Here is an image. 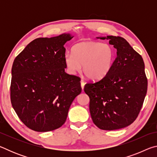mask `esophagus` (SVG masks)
I'll return each instance as SVG.
<instances>
[{
  "mask_svg": "<svg viewBox=\"0 0 157 157\" xmlns=\"http://www.w3.org/2000/svg\"><path fill=\"white\" fill-rule=\"evenodd\" d=\"M80 83H81V87H82V90H83V89H84V84H85L83 80H81Z\"/></svg>",
  "mask_w": 157,
  "mask_h": 157,
  "instance_id": "34e87169",
  "label": "esophagus"
}]
</instances>
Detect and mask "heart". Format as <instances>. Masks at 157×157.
I'll use <instances>...</instances> for the list:
<instances>
[{
	"mask_svg": "<svg viewBox=\"0 0 157 157\" xmlns=\"http://www.w3.org/2000/svg\"><path fill=\"white\" fill-rule=\"evenodd\" d=\"M72 53H66V66L71 73L79 72L82 68L87 78L100 79L107 75L113 65L115 53L113 48L101 42L89 41L73 46Z\"/></svg>",
	"mask_w": 157,
	"mask_h": 157,
	"instance_id": "heart-1",
	"label": "heart"
}]
</instances>
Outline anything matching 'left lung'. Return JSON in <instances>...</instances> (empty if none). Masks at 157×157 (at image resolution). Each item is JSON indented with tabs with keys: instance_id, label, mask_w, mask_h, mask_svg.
Segmentation results:
<instances>
[{
	"instance_id": "8db88e82",
	"label": "left lung",
	"mask_w": 157,
	"mask_h": 157,
	"mask_svg": "<svg viewBox=\"0 0 157 157\" xmlns=\"http://www.w3.org/2000/svg\"><path fill=\"white\" fill-rule=\"evenodd\" d=\"M100 39L109 40L117 50V57L105 78L85 84L84 92L90 98V113L94 123L101 129L124 128L136 119L147 94L144 62L123 37Z\"/></svg>"
}]
</instances>
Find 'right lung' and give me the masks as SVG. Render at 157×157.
Here are the masks:
<instances>
[{
	"label": "right lung",
	"instance_id": "add662e5",
	"mask_svg": "<svg viewBox=\"0 0 157 157\" xmlns=\"http://www.w3.org/2000/svg\"><path fill=\"white\" fill-rule=\"evenodd\" d=\"M73 36L62 34L31 41L15 58L10 99L28 128L49 132L64 124L73 101L80 94V78L65 72L64 44Z\"/></svg>",
	"mask_w": 157,
	"mask_h": 157
}]
</instances>
